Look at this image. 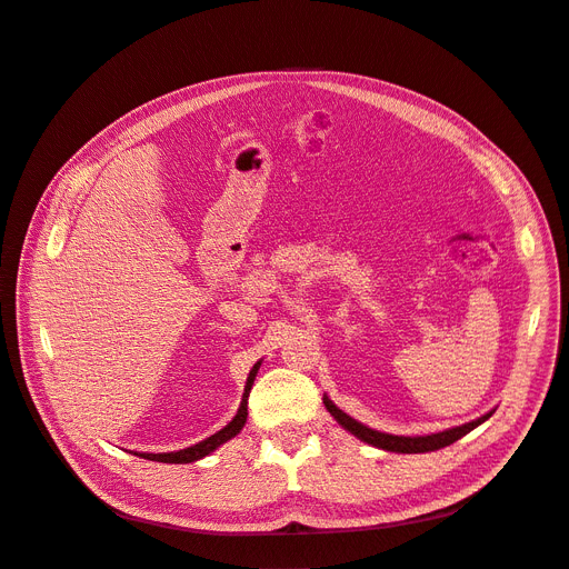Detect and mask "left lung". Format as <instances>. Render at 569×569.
<instances>
[{"label":"left lung","mask_w":569,"mask_h":569,"mask_svg":"<svg viewBox=\"0 0 569 569\" xmlns=\"http://www.w3.org/2000/svg\"><path fill=\"white\" fill-rule=\"evenodd\" d=\"M325 406L327 411L343 425L348 431H352V435L361 441H367L376 448H382V450H390V452H429V450H439V448H446L450 443H456L458 439H462L465 435H469V431L473 427H479L481 422H486L492 413H486L483 418L473 420V422H467L462 427H452V429H446V431H439V435H429V437H395V435H382V431H376L367 425H361L357 420H352L350 416H346L343 411L336 403H331L327 397H325Z\"/></svg>","instance_id":"1"}]
</instances>
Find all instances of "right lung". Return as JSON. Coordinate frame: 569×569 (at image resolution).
<instances>
[{
	"label": "right lung",
	"mask_w": 569,
	"mask_h": 569,
	"mask_svg": "<svg viewBox=\"0 0 569 569\" xmlns=\"http://www.w3.org/2000/svg\"><path fill=\"white\" fill-rule=\"evenodd\" d=\"M257 371H259V363H257V367H254L252 371H249V378H247V385H244V395H242V403H240V408H238L236 418H233L229 425H226L221 431H217V435L208 437L206 441H200V443H196V446H191V448H184V450H177V452H140V458L153 460V462L187 465V462H196V460H200V458L210 456V452L217 450L221 443L233 439V437L238 435V431L244 427V422H247V397H249V390H252V385H254ZM134 456H138V452H134Z\"/></svg>",
	"instance_id": "right-lung-1"
}]
</instances>
